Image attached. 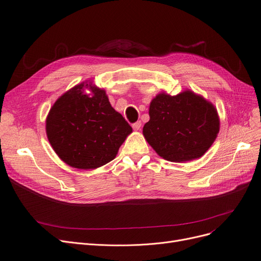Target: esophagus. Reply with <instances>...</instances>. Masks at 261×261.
I'll return each mask as SVG.
<instances>
[{
  "label": "esophagus",
  "mask_w": 261,
  "mask_h": 261,
  "mask_svg": "<svg viewBox=\"0 0 261 261\" xmlns=\"http://www.w3.org/2000/svg\"><path fill=\"white\" fill-rule=\"evenodd\" d=\"M132 128H133L135 131H139V130L142 128V122H141V121L134 122L133 125H132Z\"/></svg>",
  "instance_id": "34e87169"
}]
</instances>
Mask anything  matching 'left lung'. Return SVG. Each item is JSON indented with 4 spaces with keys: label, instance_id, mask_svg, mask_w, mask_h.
<instances>
[{
    "label": "left lung",
    "instance_id": "8db88e82",
    "mask_svg": "<svg viewBox=\"0 0 261 261\" xmlns=\"http://www.w3.org/2000/svg\"><path fill=\"white\" fill-rule=\"evenodd\" d=\"M150 119L143 135L164 160L184 163L200 159L220 130L216 107L203 96L186 90L171 96L158 94L149 106Z\"/></svg>",
    "mask_w": 261,
    "mask_h": 261
}]
</instances>
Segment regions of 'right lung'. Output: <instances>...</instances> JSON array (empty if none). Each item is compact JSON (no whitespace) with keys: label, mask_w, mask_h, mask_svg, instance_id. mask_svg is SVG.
I'll use <instances>...</instances> for the list:
<instances>
[{"label":"right lung","mask_w":261,"mask_h":261,"mask_svg":"<svg viewBox=\"0 0 261 261\" xmlns=\"http://www.w3.org/2000/svg\"><path fill=\"white\" fill-rule=\"evenodd\" d=\"M88 88L91 93L87 94ZM48 142L66 165L96 169L115 159L132 128L112 108L103 89L85 81L63 93L45 120Z\"/></svg>","instance_id":"obj_1"}]
</instances>
